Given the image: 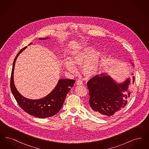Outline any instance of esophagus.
<instances>
[{
	"label": "esophagus",
	"instance_id": "obj_1",
	"mask_svg": "<svg viewBox=\"0 0 149 149\" xmlns=\"http://www.w3.org/2000/svg\"><path fill=\"white\" fill-rule=\"evenodd\" d=\"M77 85H83V81L80 80H78L77 81Z\"/></svg>",
	"mask_w": 149,
	"mask_h": 149
}]
</instances>
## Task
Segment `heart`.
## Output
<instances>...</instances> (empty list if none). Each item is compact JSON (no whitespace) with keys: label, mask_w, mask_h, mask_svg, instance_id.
<instances>
[{"label":"heart","mask_w":149,"mask_h":149,"mask_svg":"<svg viewBox=\"0 0 149 149\" xmlns=\"http://www.w3.org/2000/svg\"><path fill=\"white\" fill-rule=\"evenodd\" d=\"M102 51H95V47L89 46L75 54L71 60L66 58L64 61L65 69L72 74L78 72L77 66L83 65V71L88 77H93L99 72L101 66Z\"/></svg>","instance_id":"obj_1"}]
</instances>
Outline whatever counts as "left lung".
I'll use <instances>...</instances> for the list:
<instances>
[{"mask_svg": "<svg viewBox=\"0 0 149 149\" xmlns=\"http://www.w3.org/2000/svg\"><path fill=\"white\" fill-rule=\"evenodd\" d=\"M127 57H126V60ZM132 66L134 64L129 58ZM132 84H134L135 77L132 72ZM131 81L130 77L122 81L117 80L104 72L92 78L87 83L89 89V104L93 113L111 116L123 108L127 103L132 91L130 88Z\"/></svg>", "mask_w": 149, "mask_h": 149, "instance_id": "1", "label": "left lung"}]
</instances>
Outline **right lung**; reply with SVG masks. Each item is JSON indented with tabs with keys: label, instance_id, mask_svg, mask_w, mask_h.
<instances>
[{
	"label": "right lung",
	"instance_id": "1",
	"mask_svg": "<svg viewBox=\"0 0 149 149\" xmlns=\"http://www.w3.org/2000/svg\"><path fill=\"white\" fill-rule=\"evenodd\" d=\"M50 38V37H46L38 39L45 40ZM32 43H31L29 45ZM27 47V46H26L20 50L14 58L10 78L11 91L19 106L27 113L41 118L52 117L58 113L62 108L66 96L74 85L75 81L71 79H59L54 89L42 98L30 99L23 97L18 91L14 84V70L17 57Z\"/></svg>",
	"mask_w": 149,
	"mask_h": 149
}]
</instances>
